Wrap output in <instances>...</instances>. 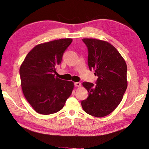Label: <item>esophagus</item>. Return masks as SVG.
<instances>
[{
  "instance_id": "34e87169",
  "label": "esophagus",
  "mask_w": 149,
  "mask_h": 149,
  "mask_svg": "<svg viewBox=\"0 0 149 149\" xmlns=\"http://www.w3.org/2000/svg\"><path fill=\"white\" fill-rule=\"evenodd\" d=\"M74 86L76 87H78L81 86V83L80 82H76L74 83Z\"/></svg>"
}]
</instances>
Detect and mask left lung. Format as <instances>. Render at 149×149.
Masks as SVG:
<instances>
[{
  "mask_svg": "<svg viewBox=\"0 0 149 149\" xmlns=\"http://www.w3.org/2000/svg\"><path fill=\"white\" fill-rule=\"evenodd\" d=\"M88 49V65L95 71L96 85L83 82L88 97L81 101L87 114L102 118L111 114L122 100L127 88V66L115 47L107 42L83 38Z\"/></svg>",
  "mask_w": 149,
  "mask_h": 149,
  "instance_id": "1",
  "label": "left lung"
}]
</instances>
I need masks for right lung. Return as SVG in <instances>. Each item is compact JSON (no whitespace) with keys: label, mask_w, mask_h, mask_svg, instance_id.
Here are the masks:
<instances>
[{"label":"right lung","mask_w":149,"mask_h":149,"mask_svg":"<svg viewBox=\"0 0 149 149\" xmlns=\"http://www.w3.org/2000/svg\"><path fill=\"white\" fill-rule=\"evenodd\" d=\"M72 40L63 38L36 45L19 69L21 87L28 102L39 114L59 111L71 95L74 83L55 77L63 54Z\"/></svg>","instance_id":"1"}]
</instances>
